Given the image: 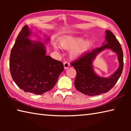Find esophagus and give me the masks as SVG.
<instances>
[{"mask_svg":"<svg viewBox=\"0 0 131 131\" xmlns=\"http://www.w3.org/2000/svg\"><path fill=\"white\" fill-rule=\"evenodd\" d=\"M69 66H70V63H69L68 62H66V61L64 62L63 66H64V69H66L68 68Z\"/></svg>","mask_w":131,"mask_h":131,"instance_id":"obj_1","label":"esophagus"}]
</instances>
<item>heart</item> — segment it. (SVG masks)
I'll return each instance as SVG.
<instances>
[{
  "label": "heart",
  "instance_id": "b5f03b06",
  "mask_svg": "<svg viewBox=\"0 0 131 131\" xmlns=\"http://www.w3.org/2000/svg\"><path fill=\"white\" fill-rule=\"evenodd\" d=\"M61 46L64 49L71 50L70 57L77 58L85 54L93 46V40L91 39L84 40L82 37L65 36L60 40ZM55 49L58 50L57 47Z\"/></svg>",
  "mask_w": 131,
  "mask_h": 131
}]
</instances>
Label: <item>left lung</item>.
<instances>
[{"label":"left lung","instance_id":"left-lung-1","mask_svg":"<svg viewBox=\"0 0 131 131\" xmlns=\"http://www.w3.org/2000/svg\"><path fill=\"white\" fill-rule=\"evenodd\" d=\"M110 49L118 56L119 67L108 78H102L94 72L92 62L96 55L102 50ZM71 65L76 69L77 74L74 86L77 90L88 96H95L106 93L114 87L121 76L123 70V52L121 46L114 35L110 30H106L105 41L103 46L93 50L73 62Z\"/></svg>","mask_w":131,"mask_h":131}]
</instances>
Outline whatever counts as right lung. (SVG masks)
<instances>
[{
    "label": "right lung",
    "mask_w": 131,
    "mask_h": 131,
    "mask_svg": "<svg viewBox=\"0 0 131 131\" xmlns=\"http://www.w3.org/2000/svg\"><path fill=\"white\" fill-rule=\"evenodd\" d=\"M32 32L24 26L11 50L10 70L13 80L24 91L36 95L49 91L64 70L60 61L46 55L45 45L28 38ZM50 41V38L46 39Z\"/></svg>",
    "instance_id": "right-lung-1"
}]
</instances>
